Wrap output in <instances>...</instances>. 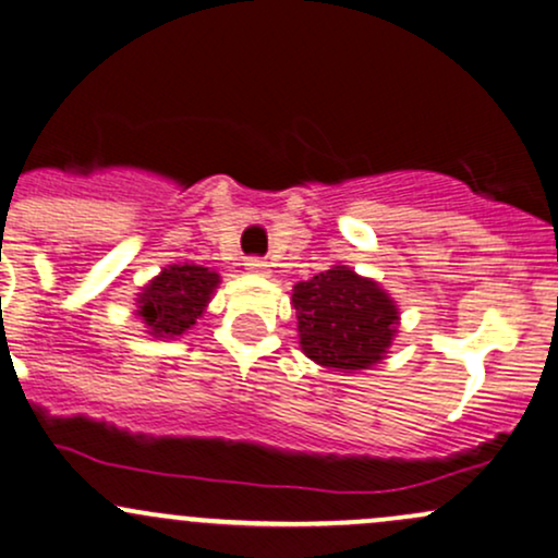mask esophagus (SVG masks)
Wrapping results in <instances>:
<instances>
[{"label":"esophagus","instance_id":"obj_1","mask_svg":"<svg viewBox=\"0 0 558 558\" xmlns=\"http://www.w3.org/2000/svg\"><path fill=\"white\" fill-rule=\"evenodd\" d=\"M245 268L247 274H253V277H268V274H271V268H268L264 258H247Z\"/></svg>","mask_w":558,"mask_h":558}]
</instances>
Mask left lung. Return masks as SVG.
Returning <instances> with one entry per match:
<instances>
[{"mask_svg": "<svg viewBox=\"0 0 558 558\" xmlns=\"http://www.w3.org/2000/svg\"><path fill=\"white\" fill-rule=\"evenodd\" d=\"M292 305L305 355L342 373L381 363L399 324L395 300L350 266H331L294 284Z\"/></svg>", "mask_w": 558, "mask_h": 558, "instance_id": "obj_1", "label": "left lung"}]
</instances>
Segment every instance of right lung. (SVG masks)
Masks as SVG:
<instances>
[{"mask_svg": "<svg viewBox=\"0 0 558 558\" xmlns=\"http://www.w3.org/2000/svg\"><path fill=\"white\" fill-rule=\"evenodd\" d=\"M219 287V274L195 264L167 266L137 294V316L150 337L174 339L193 329Z\"/></svg>", "mask_w": 558, "mask_h": 558, "instance_id": "obj_1", "label": "right lung"}]
</instances>
